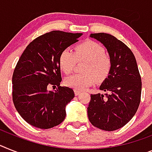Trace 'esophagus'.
Returning a JSON list of instances; mask_svg holds the SVG:
<instances>
[{"mask_svg": "<svg viewBox=\"0 0 152 152\" xmlns=\"http://www.w3.org/2000/svg\"><path fill=\"white\" fill-rule=\"evenodd\" d=\"M80 93H81V92H80V90H74V94H75V95L76 96H78Z\"/></svg>", "mask_w": 152, "mask_h": 152, "instance_id": "obj_1", "label": "esophagus"}]
</instances>
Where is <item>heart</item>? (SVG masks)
Returning <instances> with one entry per match:
<instances>
[{
	"label": "heart",
	"mask_w": 152,
	"mask_h": 152,
	"mask_svg": "<svg viewBox=\"0 0 152 152\" xmlns=\"http://www.w3.org/2000/svg\"><path fill=\"white\" fill-rule=\"evenodd\" d=\"M76 62H85L83 74H73L65 80L66 86L76 90H83L91 86L96 80L103 81L109 75L111 62L106 55L104 48L94 41H86L77 45L74 52L64 49L61 52L58 63L66 74L73 70Z\"/></svg>",
	"instance_id": "b5f03b06"
}]
</instances>
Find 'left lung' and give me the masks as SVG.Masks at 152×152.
Segmentation results:
<instances>
[{
    "label": "left lung",
    "mask_w": 152,
    "mask_h": 152,
    "mask_svg": "<svg viewBox=\"0 0 152 152\" xmlns=\"http://www.w3.org/2000/svg\"><path fill=\"white\" fill-rule=\"evenodd\" d=\"M107 48L111 69L100 86L104 94H91L88 118L94 127L112 131L124 127L137 110L141 79L133 52L121 41L107 33L90 34Z\"/></svg>",
    "instance_id": "8db88e82"
}]
</instances>
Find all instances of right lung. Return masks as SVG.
I'll return each mask as SVG.
<instances>
[{
	"label": "right lung",
	"instance_id": "right-lung-1",
	"mask_svg": "<svg viewBox=\"0 0 152 152\" xmlns=\"http://www.w3.org/2000/svg\"><path fill=\"white\" fill-rule=\"evenodd\" d=\"M83 33L52 31L38 37L26 47L12 77L13 102L27 123L41 129L58 125L66 117V107L74 92L60 86L58 58L62 51L78 42ZM49 86H58L48 91Z\"/></svg>",
	"mask_w": 152,
	"mask_h": 152
}]
</instances>
